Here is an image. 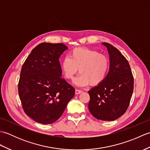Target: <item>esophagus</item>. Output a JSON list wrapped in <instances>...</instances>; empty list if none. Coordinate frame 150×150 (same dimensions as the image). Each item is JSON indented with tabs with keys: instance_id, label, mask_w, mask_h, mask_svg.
Masks as SVG:
<instances>
[{
	"instance_id": "1",
	"label": "esophagus",
	"mask_w": 150,
	"mask_h": 150,
	"mask_svg": "<svg viewBox=\"0 0 150 150\" xmlns=\"http://www.w3.org/2000/svg\"><path fill=\"white\" fill-rule=\"evenodd\" d=\"M82 91L81 90H78V89H76V90H75V94L77 95V94L81 93Z\"/></svg>"
}]
</instances>
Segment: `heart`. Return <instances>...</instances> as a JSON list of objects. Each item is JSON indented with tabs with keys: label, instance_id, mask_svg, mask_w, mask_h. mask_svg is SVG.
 Returning a JSON list of instances; mask_svg holds the SVG:
<instances>
[{
	"label": "heart",
	"instance_id": "heart-1",
	"mask_svg": "<svg viewBox=\"0 0 150 150\" xmlns=\"http://www.w3.org/2000/svg\"><path fill=\"white\" fill-rule=\"evenodd\" d=\"M109 67L110 61L106 56L87 47L73 49L61 64L63 74L69 80L73 79L79 69L81 74L75 81L79 86L100 84L106 78Z\"/></svg>",
	"mask_w": 150,
	"mask_h": 150
}]
</instances>
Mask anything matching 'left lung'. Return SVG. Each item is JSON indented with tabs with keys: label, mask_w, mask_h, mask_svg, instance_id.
Listing matches in <instances>:
<instances>
[{
	"label": "left lung",
	"mask_w": 150,
	"mask_h": 150,
	"mask_svg": "<svg viewBox=\"0 0 150 150\" xmlns=\"http://www.w3.org/2000/svg\"><path fill=\"white\" fill-rule=\"evenodd\" d=\"M110 55V69L104 81L88 91V109L94 117L114 120L126 112L133 91V77L129 62L116 47L103 42Z\"/></svg>",
	"instance_id": "obj_1"
}]
</instances>
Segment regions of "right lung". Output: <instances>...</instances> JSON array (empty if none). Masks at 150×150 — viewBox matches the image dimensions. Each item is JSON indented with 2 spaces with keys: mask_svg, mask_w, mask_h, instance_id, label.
Returning a JSON list of instances; mask_svg holds the SVG:
<instances>
[{
  "mask_svg": "<svg viewBox=\"0 0 150 150\" xmlns=\"http://www.w3.org/2000/svg\"><path fill=\"white\" fill-rule=\"evenodd\" d=\"M67 49L62 43H40L22 65L19 97L25 113L37 122H55L74 97V88L61 77L59 57Z\"/></svg>",
  "mask_w": 150,
  "mask_h": 150,
  "instance_id": "obj_1",
  "label": "right lung"
}]
</instances>
